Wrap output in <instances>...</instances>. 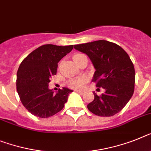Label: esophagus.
Wrapping results in <instances>:
<instances>
[{
  "mask_svg": "<svg viewBox=\"0 0 151 151\" xmlns=\"http://www.w3.org/2000/svg\"><path fill=\"white\" fill-rule=\"evenodd\" d=\"M75 91L77 92V93H79L80 94H83V93H84V91H81V90H76Z\"/></svg>",
  "mask_w": 151,
  "mask_h": 151,
  "instance_id": "34e87169",
  "label": "esophagus"
}]
</instances>
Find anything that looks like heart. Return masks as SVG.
Wrapping results in <instances>:
<instances>
[{"label":"heart","mask_w":151,"mask_h":151,"mask_svg":"<svg viewBox=\"0 0 151 151\" xmlns=\"http://www.w3.org/2000/svg\"><path fill=\"white\" fill-rule=\"evenodd\" d=\"M81 54H76L73 56V59L77 57L80 56ZM86 82V79L83 78H76V79L72 80L70 82V86L73 88H79V87H81L84 85V83Z\"/></svg>","instance_id":"obj_1"}]
</instances>
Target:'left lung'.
Segmentation results:
<instances>
[{
    "instance_id": "8db88e82",
    "label": "left lung",
    "mask_w": 151,
    "mask_h": 151,
    "mask_svg": "<svg viewBox=\"0 0 151 151\" xmlns=\"http://www.w3.org/2000/svg\"><path fill=\"white\" fill-rule=\"evenodd\" d=\"M73 47L88 56L95 69L92 81L105 91L100 97L93 92L94 100L87 104L88 110L101 116H111L120 112L134 91L135 70L128 54L117 44L104 40Z\"/></svg>"
}]
</instances>
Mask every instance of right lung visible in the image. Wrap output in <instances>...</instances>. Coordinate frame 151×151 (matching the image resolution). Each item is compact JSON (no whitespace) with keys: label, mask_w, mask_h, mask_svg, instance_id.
Returning a JSON list of instances; mask_svg holds the SVG:
<instances>
[{"label":"right lung","mask_w":151,"mask_h":151,"mask_svg":"<svg viewBox=\"0 0 151 151\" xmlns=\"http://www.w3.org/2000/svg\"><path fill=\"white\" fill-rule=\"evenodd\" d=\"M73 45L39 47L24 59L17 73V91L21 103L33 115L47 118L64 108L68 95V87L56 93L49 89L52 75L56 74L58 62L71 51Z\"/></svg>","instance_id":"1"}]
</instances>
